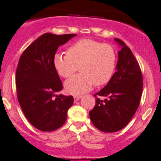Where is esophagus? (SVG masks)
<instances>
[{
    "label": "esophagus",
    "instance_id": "34e87169",
    "mask_svg": "<svg viewBox=\"0 0 161 161\" xmlns=\"http://www.w3.org/2000/svg\"><path fill=\"white\" fill-rule=\"evenodd\" d=\"M81 97H82V96H81V95H75L74 97H73V98H74V101H75V102H76V101H78L81 98Z\"/></svg>",
    "mask_w": 161,
    "mask_h": 161
}]
</instances>
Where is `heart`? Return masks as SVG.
Instances as JSON below:
<instances>
[{"label": "heart", "mask_w": 161, "mask_h": 161, "mask_svg": "<svg viewBox=\"0 0 161 161\" xmlns=\"http://www.w3.org/2000/svg\"><path fill=\"white\" fill-rule=\"evenodd\" d=\"M53 66L60 76L69 78L79 66L81 73L65 82L68 93L79 95L89 91L93 84H107L116 69V53L108 44L92 39H81L69 46L66 54L57 53L53 57Z\"/></svg>", "instance_id": "b5f03b06"}]
</instances>
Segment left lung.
<instances>
[{
  "label": "left lung",
  "instance_id": "left-lung-1",
  "mask_svg": "<svg viewBox=\"0 0 161 161\" xmlns=\"http://www.w3.org/2000/svg\"><path fill=\"white\" fill-rule=\"evenodd\" d=\"M114 40L121 47L116 72L107 86L94 95L96 103L89 112L93 125L104 132H117L128 124L139 106L143 88L141 69L132 51L122 40ZM97 96L106 98L101 100Z\"/></svg>",
  "mask_w": 161,
  "mask_h": 161
}]
</instances>
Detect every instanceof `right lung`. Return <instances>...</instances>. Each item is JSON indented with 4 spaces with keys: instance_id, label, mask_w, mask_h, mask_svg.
I'll list each match as a JSON object with an SVG mask.
<instances>
[{
    "instance_id": "add662e5",
    "label": "right lung",
    "mask_w": 161,
    "mask_h": 161,
    "mask_svg": "<svg viewBox=\"0 0 161 161\" xmlns=\"http://www.w3.org/2000/svg\"><path fill=\"white\" fill-rule=\"evenodd\" d=\"M76 36L45 33L23 51L18 63V101L29 123L43 132L61 127L73 104V96L56 95L63 89V84L53 60L59 46Z\"/></svg>"
}]
</instances>
